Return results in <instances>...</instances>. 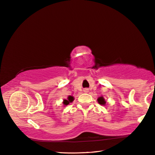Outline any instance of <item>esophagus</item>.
<instances>
[{"instance_id":"obj_1","label":"esophagus","mask_w":155,"mask_h":155,"mask_svg":"<svg viewBox=\"0 0 155 155\" xmlns=\"http://www.w3.org/2000/svg\"><path fill=\"white\" fill-rule=\"evenodd\" d=\"M84 92H88V89H84Z\"/></svg>"}]
</instances>
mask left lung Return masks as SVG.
<instances>
[{
  "label": "left lung",
  "mask_w": 155,
  "mask_h": 155,
  "mask_svg": "<svg viewBox=\"0 0 155 155\" xmlns=\"http://www.w3.org/2000/svg\"><path fill=\"white\" fill-rule=\"evenodd\" d=\"M98 102L99 104H102V105H104V104H106V101H105V100L104 99L103 97H99V98H98Z\"/></svg>",
  "instance_id": "8db88e82"
}]
</instances>
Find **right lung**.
<instances>
[{
  "label": "right lung",
  "instance_id": "right-lung-1",
  "mask_svg": "<svg viewBox=\"0 0 155 155\" xmlns=\"http://www.w3.org/2000/svg\"><path fill=\"white\" fill-rule=\"evenodd\" d=\"M73 101H74V97L72 96H69L68 97L67 100H64L63 104H64V105H68V104H69L70 103H72Z\"/></svg>",
  "mask_w": 155,
  "mask_h": 155
}]
</instances>
